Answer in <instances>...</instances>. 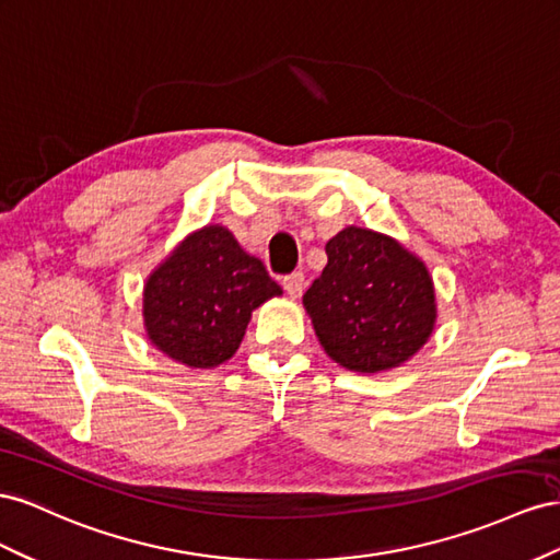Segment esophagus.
<instances>
[{"mask_svg":"<svg viewBox=\"0 0 560 560\" xmlns=\"http://www.w3.org/2000/svg\"><path fill=\"white\" fill-rule=\"evenodd\" d=\"M283 289L291 298H300L302 291H305V275H302V271H293V275L283 277Z\"/></svg>","mask_w":560,"mask_h":560,"instance_id":"obj_1","label":"esophagus"}]
</instances>
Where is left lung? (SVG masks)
Returning a JSON list of instances; mask_svg holds the SVG:
<instances>
[{"instance_id":"obj_1","label":"left lung","mask_w":560,"mask_h":560,"mask_svg":"<svg viewBox=\"0 0 560 560\" xmlns=\"http://www.w3.org/2000/svg\"><path fill=\"white\" fill-rule=\"evenodd\" d=\"M302 295L326 354L357 373L389 371L418 354L436 324L434 281L392 236L345 228Z\"/></svg>"}]
</instances>
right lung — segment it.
<instances>
[{
    "instance_id": "obj_1",
    "label": "right lung",
    "mask_w": 560,
    "mask_h": 560,
    "mask_svg": "<svg viewBox=\"0 0 560 560\" xmlns=\"http://www.w3.org/2000/svg\"><path fill=\"white\" fill-rule=\"evenodd\" d=\"M281 293L228 228L206 225L152 271L142 318L150 342L168 359L215 369L242 345L253 310Z\"/></svg>"
}]
</instances>
